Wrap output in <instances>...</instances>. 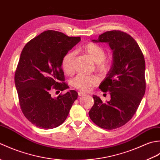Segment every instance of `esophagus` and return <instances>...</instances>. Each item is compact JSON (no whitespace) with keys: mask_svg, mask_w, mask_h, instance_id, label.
Here are the masks:
<instances>
[{"mask_svg":"<svg viewBox=\"0 0 160 160\" xmlns=\"http://www.w3.org/2000/svg\"><path fill=\"white\" fill-rule=\"evenodd\" d=\"M78 96H84V95H86V93L82 92V91H79V92H78Z\"/></svg>","mask_w":160,"mask_h":160,"instance_id":"34e87169","label":"esophagus"}]
</instances>
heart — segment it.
<instances>
[{"label": "heart", "instance_id": "heart-1", "mask_svg": "<svg viewBox=\"0 0 160 160\" xmlns=\"http://www.w3.org/2000/svg\"><path fill=\"white\" fill-rule=\"evenodd\" d=\"M82 51L89 55L95 63H97L98 69L100 71H106L110 66L109 61L105 59L106 51L102 47L96 43L89 42L82 47ZM76 53L70 51L64 55L61 62V67L64 72L70 75L73 72V62ZM99 82L98 78L95 76H87L78 74L72 80V86L82 91H89L91 88Z\"/></svg>", "mask_w": 160, "mask_h": 160}]
</instances>
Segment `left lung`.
<instances>
[{
	"label": "left lung",
	"instance_id": "1",
	"mask_svg": "<svg viewBox=\"0 0 160 160\" xmlns=\"http://www.w3.org/2000/svg\"><path fill=\"white\" fill-rule=\"evenodd\" d=\"M93 42L109 45L113 64L99 87L103 92H110L111 100L103 103L93 95L94 104L89 115L98 127L112 130L131 120L144 96V57L137 42L119 30L104 32Z\"/></svg>",
	"mask_w": 160,
	"mask_h": 160
}]
</instances>
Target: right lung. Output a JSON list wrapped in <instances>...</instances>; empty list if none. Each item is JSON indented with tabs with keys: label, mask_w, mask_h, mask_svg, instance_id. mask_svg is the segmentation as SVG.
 <instances>
[{
	"label": "right lung",
	"mask_w": 160,
	"mask_h": 160,
	"mask_svg": "<svg viewBox=\"0 0 160 160\" xmlns=\"http://www.w3.org/2000/svg\"><path fill=\"white\" fill-rule=\"evenodd\" d=\"M62 32L48 30L24 47L17 66L14 82L22 113L36 127L50 129L66 120L78 93L71 90L56 98L51 91L69 88L61 62L63 56L80 41Z\"/></svg>",
	"instance_id": "1"
}]
</instances>
